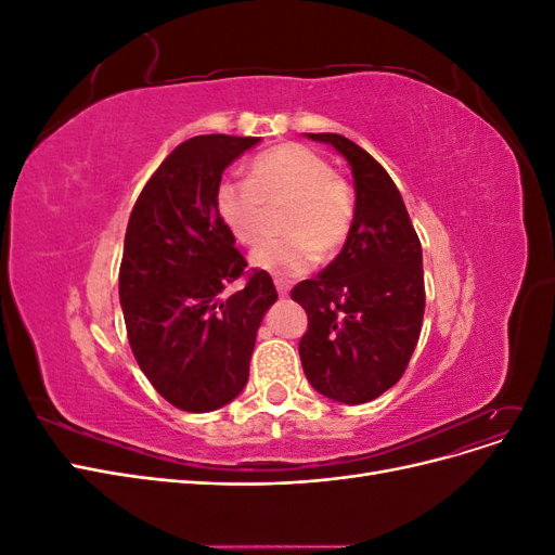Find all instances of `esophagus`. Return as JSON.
<instances>
[{
    "mask_svg": "<svg viewBox=\"0 0 555 555\" xmlns=\"http://www.w3.org/2000/svg\"><path fill=\"white\" fill-rule=\"evenodd\" d=\"M275 289H278V294H280L282 298L289 296V282L282 280V278H275Z\"/></svg>",
    "mask_w": 555,
    "mask_h": 555,
    "instance_id": "34e87169",
    "label": "esophagus"
}]
</instances>
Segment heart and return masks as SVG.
<instances>
[{"label":"heart","instance_id":"1","mask_svg":"<svg viewBox=\"0 0 555 555\" xmlns=\"http://www.w3.org/2000/svg\"><path fill=\"white\" fill-rule=\"evenodd\" d=\"M284 204V236L263 241L251 263L278 275H300L324 255H335L357 220V196L331 164L300 143L268 147L249 162L247 180L224 178L215 190V210L231 236L255 245L266 229V206Z\"/></svg>","mask_w":555,"mask_h":555}]
</instances>
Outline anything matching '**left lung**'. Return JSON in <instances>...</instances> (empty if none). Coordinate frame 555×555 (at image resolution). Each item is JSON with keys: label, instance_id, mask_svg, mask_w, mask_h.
<instances>
[{"label": "left lung", "instance_id": "8db88e82", "mask_svg": "<svg viewBox=\"0 0 555 555\" xmlns=\"http://www.w3.org/2000/svg\"><path fill=\"white\" fill-rule=\"evenodd\" d=\"M351 166L357 220L343 251L292 298L308 314L298 343L319 393L347 405L375 400L402 377L422 333L426 289L422 243L384 166L340 133H308Z\"/></svg>", "mask_w": 555, "mask_h": 555}]
</instances>
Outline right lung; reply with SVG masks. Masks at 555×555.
<instances>
[{
  "label": "right lung",
  "instance_id": "right-lung-1",
  "mask_svg": "<svg viewBox=\"0 0 555 555\" xmlns=\"http://www.w3.org/2000/svg\"><path fill=\"white\" fill-rule=\"evenodd\" d=\"M257 143L227 133L180 143L129 215L120 263L127 338L155 391L182 412H212L243 391L259 324L278 300L271 275L247 268L215 210L224 169ZM236 279L244 289L222 299Z\"/></svg>",
  "mask_w": 555,
  "mask_h": 555
}]
</instances>
